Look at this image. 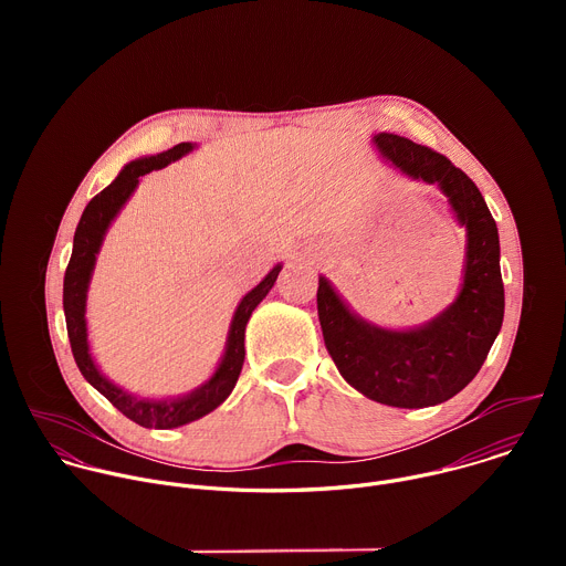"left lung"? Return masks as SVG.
<instances>
[{"mask_svg":"<svg viewBox=\"0 0 566 566\" xmlns=\"http://www.w3.org/2000/svg\"><path fill=\"white\" fill-rule=\"evenodd\" d=\"M371 145L391 168L446 197L452 219L465 228L461 284L454 300L423 325L394 329L356 313L332 280L319 275V327L340 376L363 396L391 408H430L476 376L502 329L500 232L479 188L443 154L389 132L374 134Z\"/></svg>","mask_w":566,"mask_h":566,"instance_id":"1","label":"left lung"}]
</instances>
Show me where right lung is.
<instances>
[{
  "instance_id": "1",
  "label": "right lung",
  "mask_w": 566,
  "mask_h": 566,
  "mask_svg": "<svg viewBox=\"0 0 566 566\" xmlns=\"http://www.w3.org/2000/svg\"><path fill=\"white\" fill-rule=\"evenodd\" d=\"M192 149H197V143H179L168 151L129 160V164L120 170V175L101 195H96L90 201L83 217H80V223L73 234L71 260H69V266L64 273L62 304H64L69 343H71V352H73L77 369L83 371L87 382L92 387H96L127 419H132L134 423L143 426V428H154V430H172V428L188 426V423L210 415L212 410H217L221 402L230 396V391L237 385L241 365H244V356H247L244 338H247L249 319H251L253 311L258 308V304L269 295V291L273 289L282 266H284L282 262H277L258 286H253L244 297L239 300V304L232 313V319H230L223 354H221L214 371L195 389L179 394V396H166V398L140 396V394H134V391L116 385L114 380H109L103 374V369L98 367L96 358L92 356V347H90L87 293H90V284L94 277L96 260L103 249L105 234L145 175L175 164V160L184 158Z\"/></svg>"
}]
</instances>
